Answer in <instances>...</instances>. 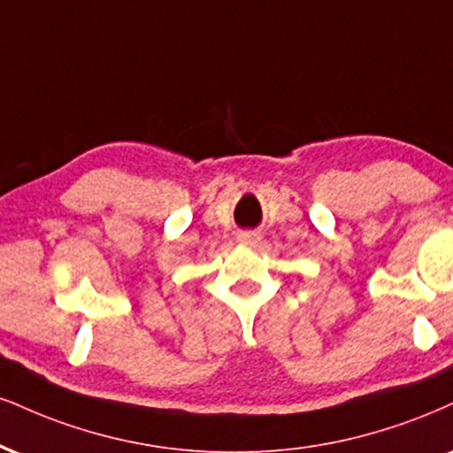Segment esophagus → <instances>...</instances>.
<instances>
[{
	"label": "esophagus",
	"instance_id": "esophagus-1",
	"mask_svg": "<svg viewBox=\"0 0 453 453\" xmlns=\"http://www.w3.org/2000/svg\"><path fill=\"white\" fill-rule=\"evenodd\" d=\"M236 241L241 242V244H244V247H255V244L259 242V234H255V232H241L236 236Z\"/></svg>",
	"mask_w": 453,
	"mask_h": 453
}]
</instances>
